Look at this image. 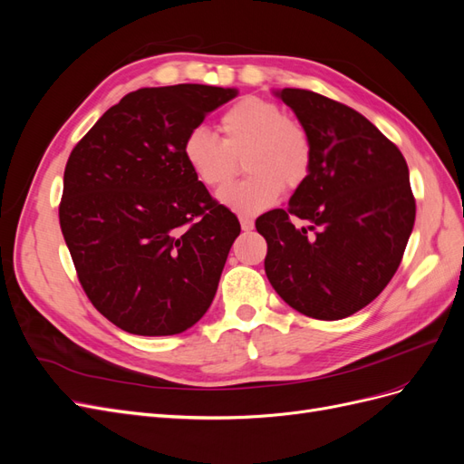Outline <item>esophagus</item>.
Masks as SVG:
<instances>
[{
  "instance_id": "esophagus-1",
  "label": "esophagus",
  "mask_w": 464,
  "mask_h": 464,
  "mask_svg": "<svg viewBox=\"0 0 464 464\" xmlns=\"http://www.w3.org/2000/svg\"><path fill=\"white\" fill-rule=\"evenodd\" d=\"M240 224H242V230H244V232L254 230V220L247 218V217H242V218H240Z\"/></svg>"
}]
</instances>
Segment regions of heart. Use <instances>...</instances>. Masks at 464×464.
I'll return each mask as SVG.
<instances>
[{"label":"heart","mask_w":464,"mask_h":464,"mask_svg":"<svg viewBox=\"0 0 464 464\" xmlns=\"http://www.w3.org/2000/svg\"><path fill=\"white\" fill-rule=\"evenodd\" d=\"M222 139L205 128H193L181 154L195 179L218 189L244 160L249 174L218 193V201L237 215H257L269 208L283 188H300L312 168V141L304 125L285 108L261 96H246L220 116Z\"/></svg>","instance_id":"b5f03b06"}]
</instances>
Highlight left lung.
Returning a JSON list of instances; mask_svg holds the SVG:
<instances>
[{"label": "left lung", "instance_id": "left-lung-1", "mask_svg": "<svg viewBox=\"0 0 464 464\" xmlns=\"http://www.w3.org/2000/svg\"><path fill=\"white\" fill-rule=\"evenodd\" d=\"M312 141V168L290 198L256 220L265 273L294 310L323 321L356 314L397 273L414 227L409 166L356 110L305 89L275 92ZM296 216L308 222L298 229Z\"/></svg>", "mask_w": 464, "mask_h": 464}]
</instances>
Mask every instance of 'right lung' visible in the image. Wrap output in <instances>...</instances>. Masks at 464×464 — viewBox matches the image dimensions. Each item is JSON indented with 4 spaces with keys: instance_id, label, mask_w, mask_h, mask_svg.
<instances>
[{
    "instance_id": "add662e5",
    "label": "right lung",
    "mask_w": 464,
    "mask_h": 464,
    "mask_svg": "<svg viewBox=\"0 0 464 464\" xmlns=\"http://www.w3.org/2000/svg\"><path fill=\"white\" fill-rule=\"evenodd\" d=\"M236 89H139L104 111L69 154L60 227L92 305L131 334L193 327L213 302L240 234L188 168L181 145Z\"/></svg>"
}]
</instances>
